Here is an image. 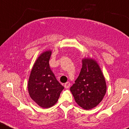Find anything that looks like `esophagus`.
Instances as JSON below:
<instances>
[{
	"instance_id": "esophagus-1",
	"label": "esophagus",
	"mask_w": 129,
	"mask_h": 129,
	"mask_svg": "<svg viewBox=\"0 0 129 129\" xmlns=\"http://www.w3.org/2000/svg\"><path fill=\"white\" fill-rule=\"evenodd\" d=\"M70 86H71V83H69V82H66V83L64 84V87L66 88V89H68V88L70 87Z\"/></svg>"
}]
</instances>
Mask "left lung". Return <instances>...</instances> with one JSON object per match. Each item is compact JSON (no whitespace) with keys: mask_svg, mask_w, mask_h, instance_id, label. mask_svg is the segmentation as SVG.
I'll use <instances>...</instances> for the list:
<instances>
[{"mask_svg":"<svg viewBox=\"0 0 129 129\" xmlns=\"http://www.w3.org/2000/svg\"><path fill=\"white\" fill-rule=\"evenodd\" d=\"M70 90L76 104L85 110L91 109L102 102L106 93L107 85L104 74L94 59H82L80 75Z\"/></svg>","mask_w":129,"mask_h":129,"instance_id":"obj_1","label":"left lung"}]
</instances>
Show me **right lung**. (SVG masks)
Wrapping results in <instances>:
<instances>
[{"mask_svg": "<svg viewBox=\"0 0 129 129\" xmlns=\"http://www.w3.org/2000/svg\"><path fill=\"white\" fill-rule=\"evenodd\" d=\"M51 51L43 52L36 60L27 83L31 99L42 108H49L57 102L63 87L51 70L49 61Z\"/></svg>", "mask_w": 129, "mask_h": 129, "instance_id": "obj_1", "label": "right lung"}]
</instances>
